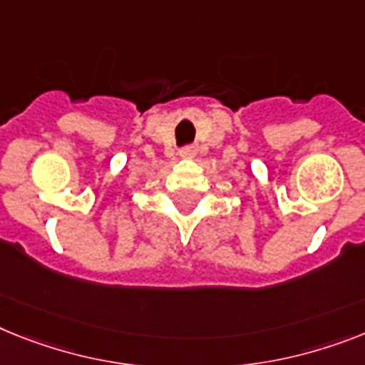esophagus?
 Listing matches in <instances>:
<instances>
[{
	"label": "esophagus",
	"instance_id": "obj_1",
	"mask_svg": "<svg viewBox=\"0 0 365 365\" xmlns=\"http://www.w3.org/2000/svg\"><path fill=\"white\" fill-rule=\"evenodd\" d=\"M187 154H192V150H187Z\"/></svg>",
	"mask_w": 365,
	"mask_h": 365
}]
</instances>
